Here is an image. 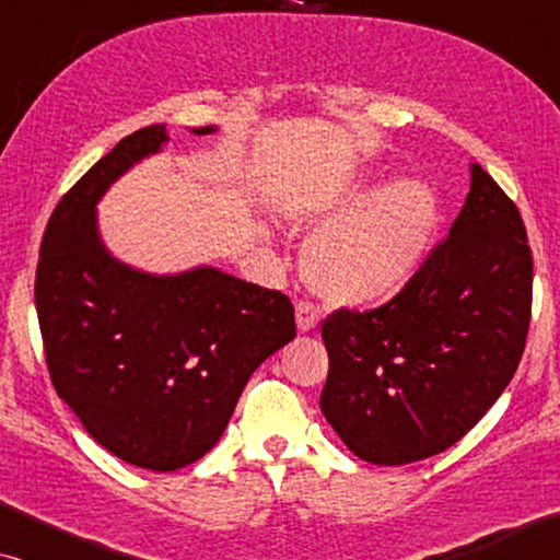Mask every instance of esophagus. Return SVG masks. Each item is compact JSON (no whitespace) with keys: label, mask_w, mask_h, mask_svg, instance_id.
<instances>
[{"label":"esophagus","mask_w":560,"mask_h":560,"mask_svg":"<svg viewBox=\"0 0 560 560\" xmlns=\"http://www.w3.org/2000/svg\"><path fill=\"white\" fill-rule=\"evenodd\" d=\"M295 320H298V331H301V334L313 331V328H316L318 320H320L318 305L311 303V301H301V303H298V308H295Z\"/></svg>","instance_id":"1"}]
</instances>
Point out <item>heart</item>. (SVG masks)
<instances>
[{
  "label": "heart",
  "instance_id": "heart-1",
  "mask_svg": "<svg viewBox=\"0 0 560 560\" xmlns=\"http://www.w3.org/2000/svg\"><path fill=\"white\" fill-rule=\"evenodd\" d=\"M326 226L305 252L311 288L339 305H370L400 290L423 257L435 224V198L402 178L364 201L347 196L313 219Z\"/></svg>",
  "mask_w": 560,
  "mask_h": 560
}]
</instances>
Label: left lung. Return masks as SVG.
<instances>
[{"instance_id":"8db88e82","label":"left lung","mask_w":560,"mask_h":560,"mask_svg":"<svg viewBox=\"0 0 560 560\" xmlns=\"http://www.w3.org/2000/svg\"><path fill=\"white\" fill-rule=\"evenodd\" d=\"M533 305V255L517 206L485 167L446 240L393 301L324 320L320 410L351 454L400 466L471 431L510 385Z\"/></svg>"}]
</instances>
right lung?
Segmentation results:
<instances>
[{"label": "right lung", "instance_id": "add662e5", "mask_svg": "<svg viewBox=\"0 0 560 560\" xmlns=\"http://www.w3.org/2000/svg\"><path fill=\"white\" fill-rule=\"evenodd\" d=\"M165 142V125L142 127L98 160L58 201L35 272L58 397L91 439L150 471H175L217 446L252 372L295 339L293 303L280 290L217 267L150 275L104 247L98 198Z\"/></svg>", "mask_w": 560, "mask_h": 560}]
</instances>
